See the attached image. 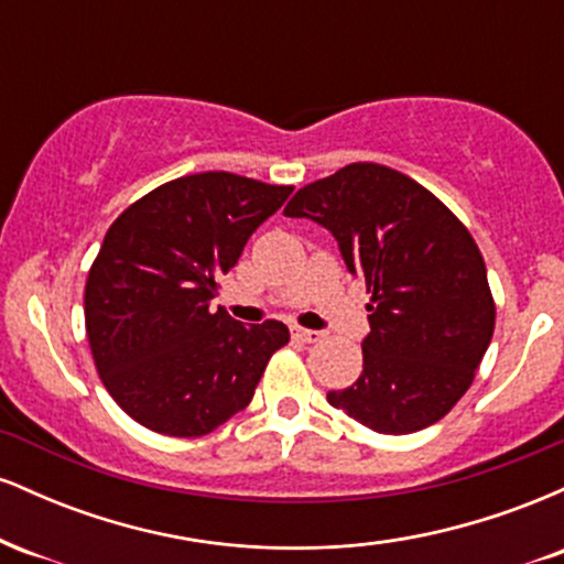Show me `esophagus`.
I'll use <instances>...</instances> for the list:
<instances>
[{
    "label": "esophagus",
    "mask_w": 564,
    "mask_h": 564,
    "mask_svg": "<svg viewBox=\"0 0 564 564\" xmlns=\"http://www.w3.org/2000/svg\"><path fill=\"white\" fill-rule=\"evenodd\" d=\"M291 336H294V339H300V341H304V345H315V341H321L323 336V332H313V328H302V326H291Z\"/></svg>",
    "instance_id": "34e87169"
}]
</instances>
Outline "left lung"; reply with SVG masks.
Masks as SVG:
<instances>
[{
    "instance_id": "obj_1",
    "label": "left lung",
    "mask_w": 564,
    "mask_h": 564,
    "mask_svg": "<svg viewBox=\"0 0 564 564\" xmlns=\"http://www.w3.org/2000/svg\"><path fill=\"white\" fill-rule=\"evenodd\" d=\"M286 217L318 223L371 291L364 373L328 403L384 435L440 422L475 379L496 326L469 230L405 174L349 164L304 185Z\"/></svg>"
}]
</instances>
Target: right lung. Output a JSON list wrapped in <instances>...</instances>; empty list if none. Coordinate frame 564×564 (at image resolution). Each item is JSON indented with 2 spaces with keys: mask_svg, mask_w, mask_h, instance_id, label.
I'll list each match as a JSON object with an SVG mask.
<instances>
[{
  "mask_svg": "<svg viewBox=\"0 0 564 564\" xmlns=\"http://www.w3.org/2000/svg\"><path fill=\"white\" fill-rule=\"evenodd\" d=\"M289 196L286 185L200 172L151 191L108 228L84 321L97 373L134 422L198 437L251 403L289 328L243 326L212 300Z\"/></svg>",
  "mask_w": 564,
  "mask_h": 564,
  "instance_id": "right-lung-1",
  "label": "right lung"
}]
</instances>
